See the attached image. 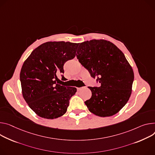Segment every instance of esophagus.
<instances>
[{
    "label": "esophagus",
    "instance_id": "esophagus-1",
    "mask_svg": "<svg viewBox=\"0 0 155 155\" xmlns=\"http://www.w3.org/2000/svg\"><path fill=\"white\" fill-rule=\"evenodd\" d=\"M86 88V87H81V88H77V91H79L81 88Z\"/></svg>",
    "mask_w": 155,
    "mask_h": 155
}]
</instances>
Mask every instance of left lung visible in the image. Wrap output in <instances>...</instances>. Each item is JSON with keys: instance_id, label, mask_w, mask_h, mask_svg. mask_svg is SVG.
Masks as SVG:
<instances>
[{"instance_id": "left-lung-1", "label": "left lung", "mask_w": 155, "mask_h": 155, "mask_svg": "<svg viewBox=\"0 0 155 155\" xmlns=\"http://www.w3.org/2000/svg\"><path fill=\"white\" fill-rule=\"evenodd\" d=\"M77 58L100 87L88 88L92 96L85 101L88 110L100 117L116 114L127 103L134 79L132 68L123 52L109 41L80 43Z\"/></svg>"}]
</instances>
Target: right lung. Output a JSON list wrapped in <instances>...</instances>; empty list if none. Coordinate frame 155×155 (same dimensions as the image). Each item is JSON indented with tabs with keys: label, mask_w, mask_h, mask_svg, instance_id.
<instances>
[{
	"label": "right lung",
	"mask_w": 155,
	"mask_h": 155,
	"mask_svg": "<svg viewBox=\"0 0 155 155\" xmlns=\"http://www.w3.org/2000/svg\"><path fill=\"white\" fill-rule=\"evenodd\" d=\"M79 44L70 42H47L36 48L25 61L20 72L23 96L30 107L39 116L53 119L67 112L69 100L77 88L62 86L66 78L64 65L73 59Z\"/></svg>",
	"instance_id": "obj_1"
}]
</instances>
